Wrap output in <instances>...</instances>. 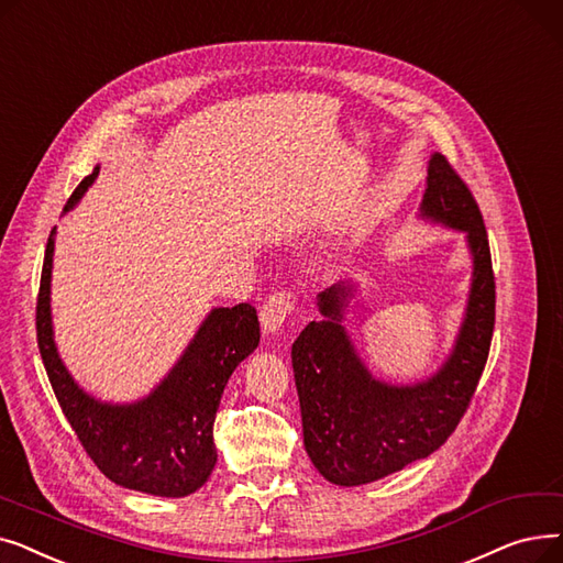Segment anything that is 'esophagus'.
Wrapping results in <instances>:
<instances>
[{"label": "esophagus", "mask_w": 563, "mask_h": 563, "mask_svg": "<svg viewBox=\"0 0 563 563\" xmlns=\"http://www.w3.org/2000/svg\"><path fill=\"white\" fill-rule=\"evenodd\" d=\"M296 307V300H292L290 292L279 290L275 296H271L265 300L263 309H261V325L265 334H277L284 325L286 316Z\"/></svg>", "instance_id": "esophagus-1"}]
</instances>
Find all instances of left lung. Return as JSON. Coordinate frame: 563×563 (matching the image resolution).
<instances>
[{"label":"left lung","mask_w":563,"mask_h":563,"mask_svg":"<svg viewBox=\"0 0 563 563\" xmlns=\"http://www.w3.org/2000/svg\"><path fill=\"white\" fill-rule=\"evenodd\" d=\"M421 220L465 231L472 284L446 362L415 385L371 376L347 336L343 313L355 296L339 282L318 296L325 320H311L292 343L305 449L330 484L362 486L431 456L456 431L484 373L495 330V275L484 218L465 180L440 153L428 163Z\"/></svg>","instance_id":"left-lung-1"}]
</instances>
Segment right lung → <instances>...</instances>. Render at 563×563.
<instances>
[{
  "instance_id": "add662e5",
  "label": "right lung",
  "mask_w": 563,
  "mask_h": 563,
  "mask_svg": "<svg viewBox=\"0 0 563 563\" xmlns=\"http://www.w3.org/2000/svg\"><path fill=\"white\" fill-rule=\"evenodd\" d=\"M100 167L75 187L68 212ZM55 233L49 231L36 302L38 351L59 406L96 467L117 486L157 497L199 490L218 463L212 423L235 366L258 345L256 309L247 302L212 309L180 360L148 396L135 404H104L75 383L52 332L49 279Z\"/></svg>"
}]
</instances>
